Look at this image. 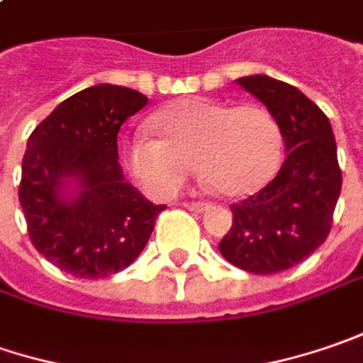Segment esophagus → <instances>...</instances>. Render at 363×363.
<instances>
[{
	"mask_svg": "<svg viewBox=\"0 0 363 363\" xmlns=\"http://www.w3.org/2000/svg\"><path fill=\"white\" fill-rule=\"evenodd\" d=\"M184 207L195 213H203L209 209V205H207V203H203V201H186V203H184Z\"/></svg>",
	"mask_w": 363,
	"mask_h": 363,
	"instance_id": "34e87169",
	"label": "esophagus"
}]
</instances>
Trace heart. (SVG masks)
<instances>
[{"mask_svg": "<svg viewBox=\"0 0 363 363\" xmlns=\"http://www.w3.org/2000/svg\"><path fill=\"white\" fill-rule=\"evenodd\" d=\"M158 140L134 135L123 158L135 182L152 197H170L193 164L213 193L244 199L274 179L282 160V130L262 105L189 97L158 109L150 118Z\"/></svg>", "mask_w": 363, "mask_h": 363, "instance_id": "1", "label": "heart"}]
</instances>
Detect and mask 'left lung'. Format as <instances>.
I'll use <instances>...</instances> for the list:
<instances>
[{
  "mask_svg": "<svg viewBox=\"0 0 363 363\" xmlns=\"http://www.w3.org/2000/svg\"><path fill=\"white\" fill-rule=\"evenodd\" d=\"M272 113L286 158L260 193L231 205L219 252L252 274H276L308 258L331 231L341 168L331 123L305 93L268 74L238 79Z\"/></svg>",
  "mask_w": 363,
  "mask_h": 363,
  "instance_id": "left-lung-1",
  "label": "left lung"
}]
</instances>
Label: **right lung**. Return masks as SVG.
Masks as SVG:
<instances>
[{"label": "right lung", "instance_id": "add662e5", "mask_svg": "<svg viewBox=\"0 0 363 363\" xmlns=\"http://www.w3.org/2000/svg\"><path fill=\"white\" fill-rule=\"evenodd\" d=\"M146 103L134 89L95 85L65 99L28 138L18 195L30 242L77 278L128 268L166 209L125 182L118 162L119 128Z\"/></svg>", "mask_w": 363, "mask_h": 363}]
</instances>
